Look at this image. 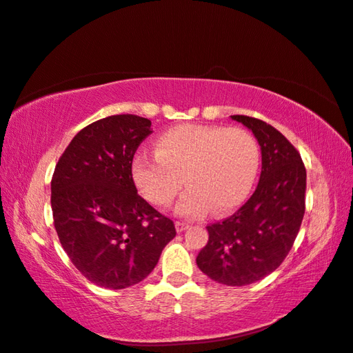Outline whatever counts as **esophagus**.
<instances>
[{"mask_svg":"<svg viewBox=\"0 0 353 353\" xmlns=\"http://www.w3.org/2000/svg\"><path fill=\"white\" fill-rule=\"evenodd\" d=\"M175 226H176V231L181 232V231H185L187 228H189L190 223L189 222H184V221H176Z\"/></svg>","mask_w":353,"mask_h":353,"instance_id":"esophagus-1","label":"esophagus"}]
</instances>
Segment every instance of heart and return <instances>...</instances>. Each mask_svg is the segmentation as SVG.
Wrapping results in <instances>:
<instances>
[{"instance_id": "b5f03b06", "label": "heart", "mask_w": 353, "mask_h": 353, "mask_svg": "<svg viewBox=\"0 0 353 353\" xmlns=\"http://www.w3.org/2000/svg\"><path fill=\"white\" fill-rule=\"evenodd\" d=\"M155 154L140 151L131 164L132 179L143 196L166 207L183 187L178 211L198 217L211 208L223 214L248 198L260 168V146L245 128L185 123L168 130Z\"/></svg>"}]
</instances>
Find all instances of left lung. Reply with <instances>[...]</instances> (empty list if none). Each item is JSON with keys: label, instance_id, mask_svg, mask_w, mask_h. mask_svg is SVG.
<instances>
[{"label": "left lung", "instance_id": "left-lung-1", "mask_svg": "<svg viewBox=\"0 0 353 353\" xmlns=\"http://www.w3.org/2000/svg\"><path fill=\"white\" fill-rule=\"evenodd\" d=\"M261 146V175L252 196L232 216L207 226L208 243L198 268L217 283L241 287L256 283L285 260L305 213L307 170L299 151L255 117L234 114Z\"/></svg>", "mask_w": 353, "mask_h": 353}]
</instances>
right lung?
<instances>
[{
    "mask_svg": "<svg viewBox=\"0 0 353 353\" xmlns=\"http://www.w3.org/2000/svg\"><path fill=\"white\" fill-rule=\"evenodd\" d=\"M151 121L114 114L83 128L61 154L51 179L59 240L90 283L121 290L143 281L176 236L175 225L142 196L131 164Z\"/></svg>",
    "mask_w": 353,
    "mask_h": 353,
    "instance_id": "right-lung-1",
    "label": "right lung"
}]
</instances>
